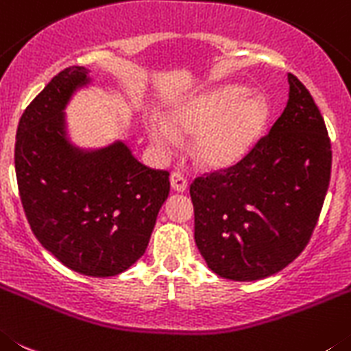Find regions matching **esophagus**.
Returning <instances> with one entry per match:
<instances>
[{
    "label": "esophagus",
    "mask_w": 351,
    "mask_h": 351,
    "mask_svg": "<svg viewBox=\"0 0 351 351\" xmlns=\"http://www.w3.org/2000/svg\"><path fill=\"white\" fill-rule=\"evenodd\" d=\"M171 187L175 189L176 192H185L189 187L187 178L182 175V173H171Z\"/></svg>",
    "instance_id": "34e87169"
}]
</instances>
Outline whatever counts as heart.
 Instances as JSON below:
<instances>
[{"label": "heart", "mask_w": 351, "mask_h": 351, "mask_svg": "<svg viewBox=\"0 0 351 351\" xmlns=\"http://www.w3.org/2000/svg\"><path fill=\"white\" fill-rule=\"evenodd\" d=\"M269 121V105L261 94H245L239 85H219L183 99L169 113V124L150 117V140L169 152L178 136H195L192 156L208 169L238 164L255 147Z\"/></svg>", "instance_id": "obj_1"}]
</instances>
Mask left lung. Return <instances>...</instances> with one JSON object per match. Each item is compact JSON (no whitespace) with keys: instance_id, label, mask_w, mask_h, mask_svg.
<instances>
[{"instance_id":"left-lung-1","label":"left lung","mask_w":351,"mask_h":351,"mask_svg":"<svg viewBox=\"0 0 351 351\" xmlns=\"http://www.w3.org/2000/svg\"><path fill=\"white\" fill-rule=\"evenodd\" d=\"M266 136L238 164L191 183L194 239L208 267L234 282L282 271L306 248L330 182L324 117L298 77Z\"/></svg>"}]
</instances>
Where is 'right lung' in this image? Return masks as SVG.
<instances>
[{
	"instance_id": "1",
	"label": "right lung",
	"mask_w": 351,
	"mask_h": 351,
	"mask_svg": "<svg viewBox=\"0 0 351 351\" xmlns=\"http://www.w3.org/2000/svg\"><path fill=\"white\" fill-rule=\"evenodd\" d=\"M89 71L69 66L22 113L15 138L19 194L33 234L66 267L115 276L145 254L169 195V173L147 168L125 143L82 150L64 108Z\"/></svg>"
}]
</instances>
